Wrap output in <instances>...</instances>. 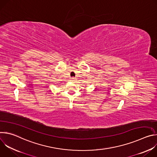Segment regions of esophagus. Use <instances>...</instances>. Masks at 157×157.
<instances>
[{"instance_id":"esophagus-1","label":"esophagus","mask_w":157,"mask_h":157,"mask_svg":"<svg viewBox=\"0 0 157 157\" xmlns=\"http://www.w3.org/2000/svg\"><path fill=\"white\" fill-rule=\"evenodd\" d=\"M75 81V78H71V81L74 82Z\"/></svg>"}]
</instances>
